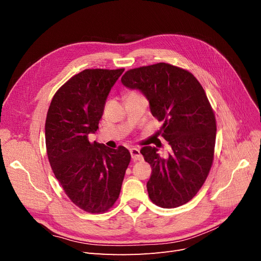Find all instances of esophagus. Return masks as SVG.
<instances>
[{
  "label": "esophagus",
  "mask_w": 261,
  "mask_h": 261,
  "mask_svg": "<svg viewBox=\"0 0 261 261\" xmlns=\"http://www.w3.org/2000/svg\"><path fill=\"white\" fill-rule=\"evenodd\" d=\"M129 152H130V155H132V159L134 161L143 160V155H141L139 149H137V148H130L129 149Z\"/></svg>",
  "instance_id": "34e87169"
}]
</instances>
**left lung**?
Masks as SVG:
<instances>
[{"label": "left lung", "instance_id": "left-lung-1", "mask_svg": "<svg viewBox=\"0 0 261 261\" xmlns=\"http://www.w3.org/2000/svg\"><path fill=\"white\" fill-rule=\"evenodd\" d=\"M121 81L145 94L172 148L167 159L155 147L140 150L152 169L149 198L162 208L179 207L198 193L213 162L217 124L206 92L192 73L168 63L129 69Z\"/></svg>", "mask_w": 261, "mask_h": 261}]
</instances>
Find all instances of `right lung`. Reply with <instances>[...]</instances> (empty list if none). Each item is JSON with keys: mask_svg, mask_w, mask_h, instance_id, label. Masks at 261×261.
Masks as SVG:
<instances>
[{"mask_svg": "<svg viewBox=\"0 0 261 261\" xmlns=\"http://www.w3.org/2000/svg\"><path fill=\"white\" fill-rule=\"evenodd\" d=\"M124 72L85 69L55 92L45 120V146L55 177L68 198L86 212L103 213L120 196L130 153L88 136L99 128L110 90Z\"/></svg>", "mask_w": 261, "mask_h": 261, "instance_id": "1", "label": "right lung"}]
</instances>
